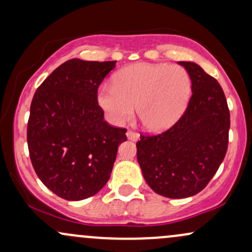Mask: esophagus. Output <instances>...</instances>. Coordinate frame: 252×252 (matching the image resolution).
Listing matches in <instances>:
<instances>
[{"label":"esophagus","mask_w":252,"mask_h":252,"mask_svg":"<svg viewBox=\"0 0 252 252\" xmlns=\"http://www.w3.org/2000/svg\"><path fill=\"white\" fill-rule=\"evenodd\" d=\"M126 137H128L130 141H138V138H139V135L138 134H136V132H134V131H131V130H129L128 132H126Z\"/></svg>","instance_id":"1"}]
</instances>
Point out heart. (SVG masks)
I'll return each mask as SVG.
<instances>
[{
	"label": "heart",
	"mask_w": 252,
	"mask_h": 252,
	"mask_svg": "<svg viewBox=\"0 0 252 252\" xmlns=\"http://www.w3.org/2000/svg\"><path fill=\"white\" fill-rule=\"evenodd\" d=\"M191 88V78L183 66L138 63L118 71L113 87L101 88L97 103L115 126L129 121L136 107L144 129L158 132L182 116Z\"/></svg>",
	"instance_id": "1"
}]
</instances>
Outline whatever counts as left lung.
I'll list each match as a JSON object with an SVG mask.
<instances>
[{"label":"left lung","mask_w":252,"mask_h":252,"mask_svg":"<svg viewBox=\"0 0 252 252\" xmlns=\"http://www.w3.org/2000/svg\"><path fill=\"white\" fill-rule=\"evenodd\" d=\"M189 72L192 96L186 113L170 129L141 135L137 160L151 189L168 198L202 191L228 150L230 113L220 83L195 62L181 61Z\"/></svg>","instance_id":"8db88e82"}]
</instances>
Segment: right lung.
I'll list each match as a JSON object with an SVG mask.
<instances>
[{"label": "right lung", "mask_w": 252, "mask_h": 252, "mask_svg": "<svg viewBox=\"0 0 252 252\" xmlns=\"http://www.w3.org/2000/svg\"><path fill=\"white\" fill-rule=\"evenodd\" d=\"M116 61L72 59L61 64L36 90L27 141L42 183L61 198L96 195L110 178L126 129L103 120L97 89Z\"/></svg>", "instance_id": "1"}]
</instances>
